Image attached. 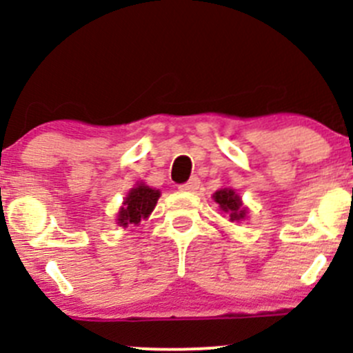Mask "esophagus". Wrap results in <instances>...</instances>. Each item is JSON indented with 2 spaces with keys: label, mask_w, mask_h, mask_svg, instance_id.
Instances as JSON below:
<instances>
[{
  "label": "esophagus",
  "mask_w": 353,
  "mask_h": 353,
  "mask_svg": "<svg viewBox=\"0 0 353 353\" xmlns=\"http://www.w3.org/2000/svg\"><path fill=\"white\" fill-rule=\"evenodd\" d=\"M198 188H199V179H198V177H191V179L188 181L186 184H181L179 190L181 191H190V193H191V191H196Z\"/></svg>",
  "instance_id": "1"
}]
</instances>
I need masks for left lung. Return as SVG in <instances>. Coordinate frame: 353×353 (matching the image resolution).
<instances>
[{
    "label": "left lung",
    "mask_w": 353,
    "mask_h": 353,
    "mask_svg": "<svg viewBox=\"0 0 353 353\" xmlns=\"http://www.w3.org/2000/svg\"><path fill=\"white\" fill-rule=\"evenodd\" d=\"M213 199L219 203L220 210L225 213H229L230 222H239V220L245 219V213L248 210L243 206V201H241V196L230 188H222V190L216 191L213 194Z\"/></svg>",
    "instance_id": "left-lung-1"
}]
</instances>
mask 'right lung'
<instances>
[{"mask_svg": "<svg viewBox=\"0 0 353 353\" xmlns=\"http://www.w3.org/2000/svg\"><path fill=\"white\" fill-rule=\"evenodd\" d=\"M160 198V191L147 184H137L130 193L126 194L123 206L117 215V223L121 227L138 225L141 220H147L154 212L157 199Z\"/></svg>", "mask_w": 353, "mask_h": 353, "instance_id": "right-lung-1", "label": "right lung"}]
</instances>
